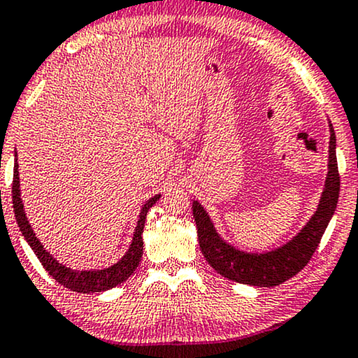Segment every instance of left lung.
<instances>
[{
  "mask_svg": "<svg viewBox=\"0 0 358 358\" xmlns=\"http://www.w3.org/2000/svg\"><path fill=\"white\" fill-rule=\"evenodd\" d=\"M329 162L328 177L321 194L318 209L306 225L289 243L268 253H246L236 250L220 238L213 220L203 206L193 201V215L198 227L199 248L204 258L220 275L234 282L258 287H274L299 274L308 264L315 250L318 248L329 220L334 215L339 199L341 178L336 159V134L329 123Z\"/></svg>",
  "mask_w": 358,
  "mask_h": 358,
  "instance_id": "1",
  "label": "left lung"
}]
</instances>
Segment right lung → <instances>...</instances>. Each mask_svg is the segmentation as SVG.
I'll use <instances>...</instances> for the list:
<instances>
[{"instance_id":"add662e5","label":"right lung","mask_w":358,"mask_h":358,"mask_svg":"<svg viewBox=\"0 0 358 358\" xmlns=\"http://www.w3.org/2000/svg\"><path fill=\"white\" fill-rule=\"evenodd\" d=\"M17 169L19 165L16 159V164H14V177H13V208H14V214H16L17 225L22 231L24 238H26L27 243L30 245V248H32L34 253L37 255V258L40 259V263H42L45 271H48V274L52 275L58 284H62L63 287H66V289L73 292H78V294H94V292H103V290L113 289V287L122 284V282L127 280L129 275L134 273L136 268L139 266L141 256H143V248H144L143 230L145 224V215H148L149 209L157 203L160 194H155L149 201H145V204L143 206V209H141L139 213L138 225H136L129 250L124 253V256L118 261V263L110 266V268L99 269V271H74L71 268H66V266L59 264L58 261L43 248V245L40 243L37 236H35L34 230L30 227L29 220L26 217V213H24L21 189H19Z\"/></svg>"}]
</instances>
